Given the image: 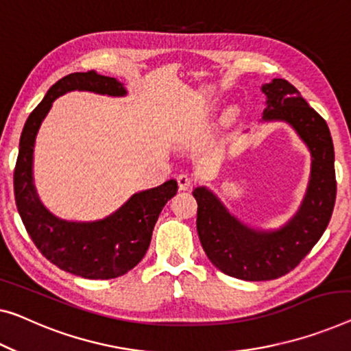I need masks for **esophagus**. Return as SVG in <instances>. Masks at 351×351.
I'll list each match as a JSON object with an SVG mask.
<instances>
[{"label": "esophagus", "instance_id": "obj_1", "mask_svg": "<svg viewBox=\"0 0 351 351\" xmlns=\"http://www.w3.org/2000/svg\"><path fill=\"white\" fill-rule=\"evenodd\" d=\"M176 181H178V187H180V191H189L195 184V181H193V178L191 175H186V173H181L176 176Z\"/></svg>", "mask_w": 351, "mask_h": 351}]
</instances>
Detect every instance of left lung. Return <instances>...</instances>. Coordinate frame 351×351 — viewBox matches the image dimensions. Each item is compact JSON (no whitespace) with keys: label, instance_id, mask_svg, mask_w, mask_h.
<instances>
[{"label":"left lung","instance_id":"obj_1","mask_svg":"<svg viewBox=\"0 0 351 351\" xmlns=\"http://www.w3.org/2000/svg\"><path fill=\"white\" fill-rule=\"evenodd\" d=\"M266 94L265 121H285L307 145L312 156L311 180L298 213L274 232L254 230L227 211L206 187H197V232L203 250L223 274L243 280H271L295 269L322 238L334 203V146L325 119L295 86L274 78L261 86Z\"/></svg>","mask_w":351,"mask_h":351}]
</instances>
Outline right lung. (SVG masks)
Returning <instances> with one entry per match:
<instances>
[{"label": "right lung", "mask_w": 351, "mask_h": 351, "mask_svg": "<svg viewBox=\"0 0 351 351\" xmlns=\"http://www.w3.org/2000/svg\"><path fill=\"white\" fill-rule=\"evenodd\" d=\"M74 90L108 96L125 94L121 82L96 71L62 77L47 91L26 119L20 137L14 170L15 205L29 238L50 263L85 279H114L145 257L162 208L176 195L178 184L170 180L154 189L134 193L112 216L96 222H67L47 211L33 184L34 140L55 99Z\"/></svg>", "instance_id": "obj_1"}]
</instances>
